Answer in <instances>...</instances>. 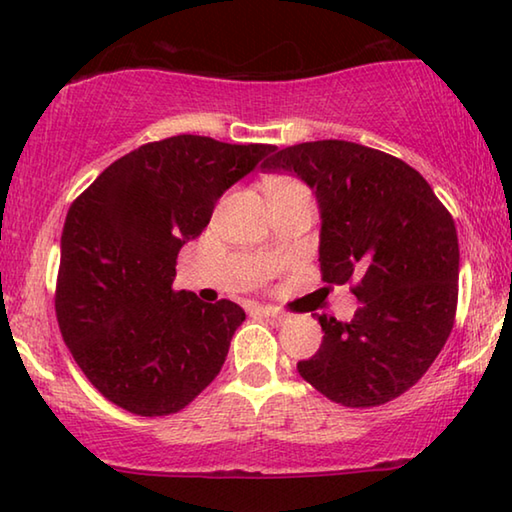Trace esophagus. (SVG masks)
I'll return each mask as SVG.
<instances>
[{
    "instance_id": "esophagus-1",
    "label": "esophagus",
    "mask_w": 512,
    "mask_h": 512,
    "mask_svg": "<svg viewBox=\"0 0 512 512\" xmlns=\"http://www.w3.org/2000/svg\"><path fill=\"white\" fill-rule=\"evenodd\" d=\"M262 316H264L271 325H282V323H287V316L280 314V311H273V309H262Z\"/></svg>"
}]
</instances>
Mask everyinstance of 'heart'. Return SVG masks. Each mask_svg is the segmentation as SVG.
I'll return each mask as SVG.
<instances>
[{"label": "heart", "mask_w": 512, "mask_h": 512, "mask_svg": "<svg viewBox=\"0 0 512 512\" xmlns=\"http://www.w3.org/2000/svg\"><path fill=\"white\" fill-rule=\"evenodd\" d=\"M293 187H305L302 183H298V180L293 178H287V176H275L266 183V192H284V189H293Z\"/></svg>", "instance_id": "heart-1"}]
</instances>
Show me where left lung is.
Wrapping results in <instances>:
<instances>
[{"mask_svg":"<svg viewBox=\"0 0 512 512\" xmlns=\"http://www.w3.org/2000/svg\"><path fill=\"white\" fill-rule=\"evenodd\" d=\"M266 171H289L320 207L323 282L352 284L354 318L318 316L323 343L300 377L350 409L400 397L429 370L456 318L458 237L452 214L400 158L345 140L277 151Z\"/></svg>","mask_w":512,"mask_h":512,"instance_id":"left-lung-1","label":"left lung"}]
</instances>
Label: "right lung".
Returning a JSON list of instances; mask_svg holds the SVG:
<instances>
[{"instance_id":"add662e5","label":"right lung","mask_w":512,"mask_h":512,"mask_svg":"<svg viewBox=\"0 0 512 512\" xmlns=\"http://www.w3.org/2000/svg\"><path fill=\"white\" fill-rule=\"evenodd\" d=\"M275 151L176 135L99 173L60 237L56 318L97 391L135 415H169L219 375L244 309L173 289L176 259L228 187Z\"/></svg>"}]
</instances>
